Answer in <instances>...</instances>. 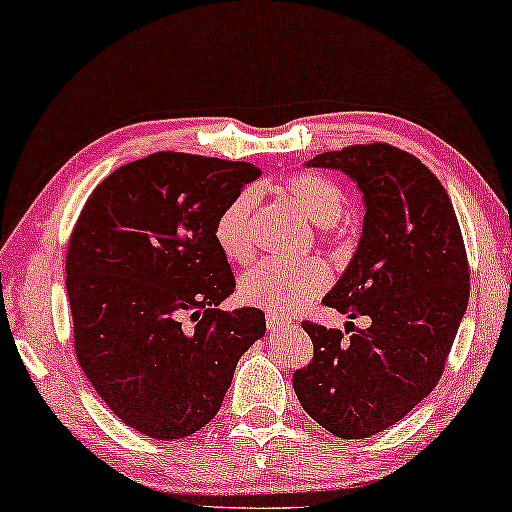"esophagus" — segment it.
I'll return each instance as SVG.
<instances>
[{
    "label": "esophagus",
    "mask_w": 512,
    "mask_h": 512,
    "mask_svg": "<svg viewBox=\"0 0 512 512\" xmlns=\"http://www.w3.org/2000/svg\"><path fill=\"white\" fill-rule=\"evenodd\" d=\"M265 324H268L270 331H277V328L289 326V324H291V319H289V317H284V314H279V312H272V310H268V312H265Z\"/></svg>",
    "instance_id": "esophagus-1"
}]
</instances>
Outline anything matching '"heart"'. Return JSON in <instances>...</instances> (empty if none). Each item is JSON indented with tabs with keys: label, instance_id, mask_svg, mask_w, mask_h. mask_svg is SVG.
Listing matches in <instances>:
<instances>
[{
	"label": "heart",
	"instance_id": "obj_1",
	"mask_svg": "<svg viewBox=\"0 0 512 512\" xmlns=\"http://www.w3.org/2000/svg\"><path fill=\"white\" fill-rule=\"evenodd\" d=\"M284 191L296 202V207L314 226H333L345 214L347 193L338 181L326 174L298 172L284 181ZM256 195L244 188L226 202L216 214L212 235L221 254L233 263H247L254 256V233H251V214H254ZM331 272L317 258L303 261H284V258H263L240 279V296L249 305L268 307L286 312L310 303L328 286Z\"/></svg>",
	"mask_w": 512,
	"mask_h": 512
}]
</instances>
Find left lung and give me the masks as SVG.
Here are the masks:
<instances>
[{"instance_id": "1", "label": "left lung", "mask_w": 512, "mask_h": 512, "mask_svg": "<svg viewBox=\"0 0 512 512\" xmlns=\"http://www.w3.org/2000/svg\"><path fill=\"white\" fill-rule=\"evenodd\" d=\"M312 167L349 174L363 191L359 249L324 305L368 328L303 321L312 361L293 389L314 422L359 440L403 419L436 389L471 293L450 195L422 160L373 142L319 153Z\"/></svg>"}]
</instances>
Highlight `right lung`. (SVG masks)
<instances>
[{
	"label": "right lung",
	"instance_id": "right-lung-1",
	"mask_svg": "<svg viewBox=\"0 0 512 512\" xmlns=\"http://www.w3.org/2000/svg\"><path fill=\"white\" fill-rule=\"evenodd\" d=\"M258 177L251 163L158 151L111 172L76 219V359L109 410L144 436L179 440L212 422L237 361L265 333L258 307L219 310L235 275L212 235L216 214Z\"/></svg>",
	"mask_w": 512,
	"mask_h": 512
}]
</instances>
